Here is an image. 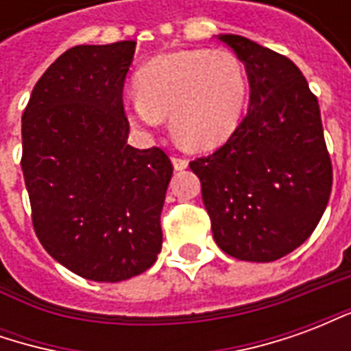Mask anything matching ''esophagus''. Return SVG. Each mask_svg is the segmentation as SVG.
<instances>
[{
    "instance_id": "obj_1",
    "label": "esophagus",
    "mask_w": 351,
    "mask_h": 351,
    "mask_svg": "<svg viewBox=\"0 0 351 351\" xmlns=\"http://www.w3.org/2000/svg\"><path fill=\"white\" fill-rule=\"evenodd\" d=\"M173 167H175V171H182V169L188 167V160L180 158V156H173Z\"/></svg>"
}]
</instances>
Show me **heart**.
<instances>
[{"instance_id": "obj_1", "label": "heart", "mask_w": 351, "mask_h": 351, "mask_svg": "<svg viewBox=\"0 0 351 351\" xmlns=\"http://www.w3.org/2000/svg\"><path fill=\"white\" fill-rule=\"evenodd\" d=\"M137 97L123 101L137 128H156L169 116L186 148L208 150L237 130L248 97L241 60L229 50H178L150 60L135 77Z\"/></svg>"}]
</instances>
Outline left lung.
<instances>
[{
  "label": "left lung",
  "mask_w": 351,
  "mask_h": 351,
  "mask_svg": "<svg viewBox=\"0 0 351 351\" xmlns=\"http://www.w3.org/2000/svg\"><path fill=\"white\" fill-rule=\"evenodd\" d=\"M244 64L250 103L216 152L191 161L213 237L231 258L269 263L299 248L331 195L319 105L299 67L241 35H218Z\"/></svg>",
  "instance_id": "8db88e82"
}]
</instances>
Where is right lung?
I'll list each match as a JSON object with an SVG mask.
<instances>
[{
	"label": "right lung",
	"instance_id": "right-lung-1",
	"mask_svg": "<svg viewBox=\"0 0 351 351\" xmlns=\"http://www.w3.org/2000/svg\"><path fill=\"white\" fill-rule=\"evenodd\" d=\"M135 41L73 47L37 80L22 114V173L43 248L93 282H122L161 252L173 165L128 145L123 82Z\"/></svg>",
	"mask_w": 351,
	"mask_h": 351
}]
</instances>
